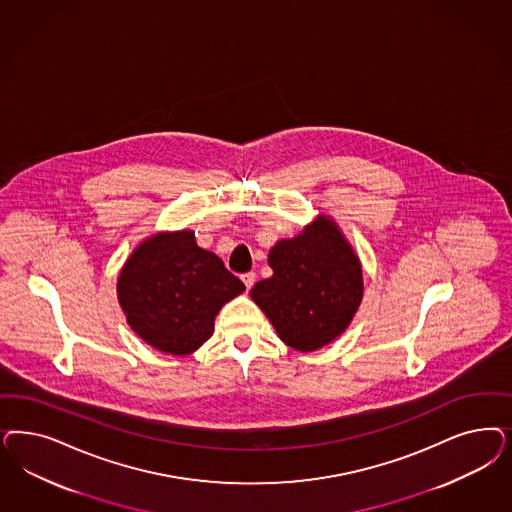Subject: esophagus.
Returning <instances> with one entry per match:
<instances>
[{
  "label": "esophagus",
  "instance_id": "1",
  "mask_svg": "<svg viewBox=\"0 0 512 512\" xmlns=\"http://www.w3.org/2000/svg\"><path fill=\"white\" fill-rule=\"evenodd\" d=\"M241 279H243V282H245L247 290H250V288L254 286V282H256V273H254V271H250V273H245Z\"/></svg>",
  "mask_w": 512,
  "mask_h": 512
}]
</instances>
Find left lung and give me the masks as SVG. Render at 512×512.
<instances>
[{"instance_id":"left-lung-1","label":"left lung","mask_w":512,"mask_h":512,"mask_svg":"<svg viewBox=\"0 0 512 512\" xmlns=\"http://www.w3.org/2000/svg\"><path fill=\"white\" fill-rule=\"evenodd\" d=\"M273 275L250 290L288 347L313 352L347 330L363 297L360 258L330 216L269 250Z\"/></svg>"}]
</instances>
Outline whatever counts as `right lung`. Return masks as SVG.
I'll use <instances>...</instances> for the list:
<instances>
[{
    "instance_id": "1",
    "label": "right lung",
    "mask_w": 512,
    "mask_h": 512,
    "mask_svg": "<svg viewBox=\"0 0 512 512\" xmlns=\"http://www.w3.org/2000/svg\"><path fill=\"white\" fill-rule=\"evenodd\" d=\"M243 292L245 284L216 254L198 247L192 230L145 239L116 282L130 328L150 347L173 356L198 350L213 335L222 305Z\"/></svg>"
}]
</instances>
